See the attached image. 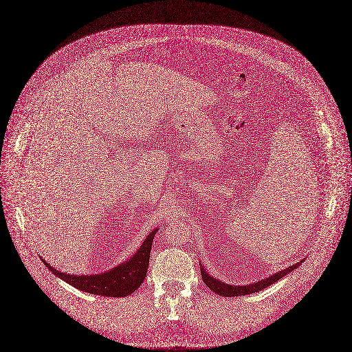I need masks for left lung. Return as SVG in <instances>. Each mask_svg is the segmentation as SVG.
Wrapping results in <instances>:
<instances>
[{"instance_id":"obj_1","label":"left lung","mask_w":352,"mask_h":352,"mask_svg":"<svg viewBox=\"0 0 352 352\" xmlns=\"http://www.w3.org/2000/svg\"><path fill=\"white\" fill-rule=\"evenodd\" d=\"M302 261L296 263L295 265L289 267V268H285L284 271L277 272L274 274H272L270 277L258 281V283H254V284H249V285H230V284H225L222 283L221 280H218L216 277L208 274L202 264H201V274H202V280L204 283L214 292L218 294L219 296H225V298H233V296H245V295H250V294H254V292H260L265 288H268L272 284H274L277 280L283 278L285 274L291 273L292 271H295L298 268V265L301 264Z\"/></svg>"}]
</instances>
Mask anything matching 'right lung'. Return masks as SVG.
Returning a JSON list of instances; mask_svg holds the SVG:
<instances>
[{
	"mask_svg": "<svg viewBox=\"0 0 352 352\" xmlns=\"http://www.w3.org/2000/svg\"><path fill=\"white\" fill-rule=\"evenodd\" d=\"M158 229L153 230L146 239L140 248L131 256L130 260L122 263L120 265L112 268L111 271L99 273V274H68L54 270L45 260L41 261L47 268L60 278H63L69 285L80 289L82 292L98 295V296H109V298H124L135 292L146 278V273L150 263V252L154 241L155 233Z\"/></svg>",
	"mask_w": 352,
	"mask_h": 352,
	"instance_id": "1",
	"label": "right lung"
}]
</instances>
